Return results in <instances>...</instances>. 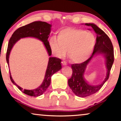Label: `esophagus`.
Returning a JSON list of instances; mask_svg holds the SVG:
<instances>
[{
  "instance_id": "obj_1",
  "label": "esophagus",
  "mask_w": 121,
  "mask_h": 121,
  "mask_svg": "<svg viewBox=\"0 0 121 121\" xmlns=\"http://www.w3.org/2000/svg\"><path fill=\"white\" fill-rule=\"evenodd\" d=\"M62 65H67V63L65 62V61H63V62H62Z\"/></svg>"
}]
</instances>
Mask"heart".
Segmentation results:
<instances>
[{"instance_id": "b5f03b06", "label": "heart", "mask_w": 121, "mask_h": 121, "mask_svg": "<svg viewBox=\"0 0 121 121\" xmlns=\"http://www.w3.org/2000/svg\"><path fill=\"white\" fill-rule=\"evenodd\" d=\"M95 42V37L92 33L82 29L68 27L59 31L57 39L51 37L49 45L56 57H64L68 49V56L72 62L81 63L90 57Z\"/></svg>"}]
</instances>
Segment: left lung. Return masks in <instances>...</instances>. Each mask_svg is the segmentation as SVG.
<instances>
[{"mask_svg": "<svg viewBox=\"0 0 121 121\" xmlns=\"http://www.w3.org/2000/svg\"><path fill=\"white\" fill-rule=\"evenodd\" d=\"M90 26L97 35L94 49L92 56L85 62L80 64H72V75L68 79V85L73 92L79 97H85L98 91L102 87L105 82L108 80L111 69L114 62L113 47L111 41L108 36L101 29L94 24H85ZM96 54H104L106 58L107 74L104 82L100 85L91 86L84 79V72L86 66L92 57Z\"/></svg>", "mask_w": 121, "mask_h": 121, "instance_id": "8db88e82", "label": "left lung"}]
</instances>
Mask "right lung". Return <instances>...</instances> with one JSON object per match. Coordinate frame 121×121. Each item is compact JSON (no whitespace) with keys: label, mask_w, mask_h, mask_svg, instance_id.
Instances as JSON below:
<instances>
[{"label":"right lung","mask_w":121,"mask_h":121,"mask_svg":"<svg viewBox=\"0 0 121 121\" xmlns=\"http://www.w3.org/2000/svg\"><path fill=\"white\" fill-rule=\"evenodd\" d=\"M51 25L50 24L46 22H43V21H34V22H31L26 25L23 26L16 30L13 33L9 39V43H8L6 55V62L8 63V65H9V54L11 49L15 43L21 38L32 37L39 39L44 43L45 47L47 49V52L48 53L49 56H51L52 51L49 47V42L48 41L49 34L51 32ZM61 61L62 60L58 58L57 57H49L44 80L43 81L42 84L36 89L31 90H26V89L23 90L22 88L18 86L13 80L12 77H11L10 72L9 71L10 78L11 82L24 94L31 96H39L44 93L50 85L51 77L53 74L62 68Z\"/></svg>","instance_id":"right-lung-1"}]
</instances>
